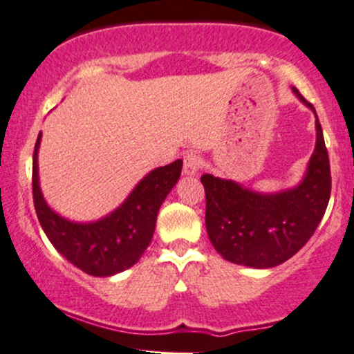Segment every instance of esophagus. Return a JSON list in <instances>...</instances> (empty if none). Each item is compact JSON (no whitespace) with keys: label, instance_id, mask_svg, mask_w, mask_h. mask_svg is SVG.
<instances>
[{"label":"esophagus","instance_id":"34e87169","mask_svg":"<svg viewBox=\"0 0 354 354\" xmlns=\"http://www.w3.org/2000/svg\"><path fill=\"white\" fill-rule=\"evenodd\" d=\"M202 167V159L196 154H187L183 159V173L187 176H193V174L198 173V169Z\"/></svg>","mask_w":354,"mask_h":354}]
</instances>
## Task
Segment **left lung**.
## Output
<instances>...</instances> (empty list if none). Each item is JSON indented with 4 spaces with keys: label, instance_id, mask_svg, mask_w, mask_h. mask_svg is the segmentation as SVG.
Masks as SVG:
<instances>
[{
    "label": "left lung",
    "instance_id": "obj_1",
    "mask_svg": "<svg viewBox=\"0 0 354 354\" xmlns=\"http://www.w3.org/2000/svg\"><path fill=\"white\" fill-rule=\"evenodd\" d=\"M315 115V149L297 187L259 193L232 180L203 174L208 239L234 265L273 268L304 248L326 214L330 196L329 156L315 109L292 88Z\"/></svg>",
    "mask_w": 354,
    "mask_h": 354
}]
</instances>
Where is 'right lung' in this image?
<instances>
[{"label":"right lung","mask_w":354,"mask_h":354,"mask_svg":"<svg viewBox=\"0 0 354 354\" xmlns=\"http://www.w3.org/2000/svg\"><path fill=\"white\" fill-rule=\"evenodd\" d=\"M39 133L33 151L32 188L37 217L49 241L66 259L91 277H113L139 261L156 229L167 193L178 183L183 161L176 159L147 173L120 207L93 222H74L54 212L39 181Z\"/></svg>","instance_id":"obj_1"}]
</instances>
